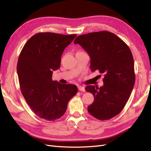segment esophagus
<instances>
[{
	"instance_id": "esophagus-1",
	"label": "esophagus",
	"mask_w": 151,
	"mask_h": 151,
	"mask_svg": "<svg viewBox=\"0 0 151 151\" xmlns=\"http://www.w3.org/2000/svg\"><path fill=\"white\" fill-rule=\"evenodd\" d=\"M78 90H80V91H85V87H83V86H78Z\"/></svg>"
}]
</instances>
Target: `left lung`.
Returning a JSON list of instances; mask_svg holds the SVG:
<instances>
[{"label": "left lung", "mask_w": 151, "mask_h": 151, "mask_svg": "<svg viewBox=\"0 0 151 151\" xmlns=\"http://www.w3.org/2000/svg\"><path fill=\"white\" fill-rule=\"evenodd\" d=\"M88 52L90 69L105 73L104 85L86 86L94 101L88 106L95 118L105 120L118 115L127 103L135 84L134 62L129 46L109 31L91 32L78 36L74 41Z\"/></svg>", "instance_id": "1"}]
</instances>
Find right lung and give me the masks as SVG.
<instances>
[{
	"label": "right lung",
	"mask_w": 151,
	"mask_h": 151,
	"mask_svg": "<svg viewBox=\"0 0 151 151\" xmlns=\"http://www.w3.org/2000/svg\"><path fill=\"white\" fill-rule=\"evenodd\" d=\"M76 36L39 32L27 41L19 55L17 71L22 94L41 119H60L77 93L76 85L52 80L53 71L60 66L63 52Z\"/></svg>",
	"instance_id": "right-lung-1"
}]
</instances>
